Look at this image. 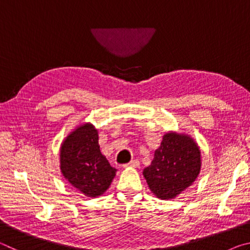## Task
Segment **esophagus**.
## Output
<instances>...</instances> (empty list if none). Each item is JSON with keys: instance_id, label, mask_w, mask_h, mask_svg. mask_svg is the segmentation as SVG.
Here are the masks:
<instances>
[{"instance_id": "esophagus-1", "label": "esophagus", "mask_w": 250, "mask_h": 250, "mask_svg": "<svg viewBox=\"0 0 250 250\" xmlns=\"http://www.w3.org/2000/svg\"><path fill=\"white\" fill-rule=\"evenodd\" d=\"M140 167V162L138 160H132L130 163H126L124 166V167Z\"/></svg>"}]
</instances>
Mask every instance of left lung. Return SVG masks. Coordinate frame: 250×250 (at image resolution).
Returning a JSON list of instances; mask_svg holds the SVG:
<instances>
[{
    "instance_id": "8db88e82",
    "label": "left lung",
    "mask_w": 250,
    "mask_h": 250,
    "mask_svg": "<svg viewBox=\"0 0 250 250\" xmlns=\"http://www.w3.org/2000/svg\"><path fill=\"white\" fill-rule=\"evenodd\" d=\"M201 166V151L194 139L170 131L163 135L143 176L156 197L171 200L194 183Z\"/></svg>"
}]
</instances>
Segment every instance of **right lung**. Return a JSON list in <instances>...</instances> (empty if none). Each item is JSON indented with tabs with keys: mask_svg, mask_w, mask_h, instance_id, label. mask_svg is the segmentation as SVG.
Wrapping results in <instances>:
<instances>
[{
	"mask_svg": "<svg viewBox=\"0 0 250 250\" xmlns=\"http://www.w3.org/2000/svg\"><path fill=\"white\" fill-rule=\"evenodd\" d=\"M98 140V131L87 122L71 131L61 146L62 175L88 197L103 195L117 172L101 154Z\"/></svg>",
	"mask_w": 250,
	"mask_h": 250,
	"instance_id": "1",
	"label": "right lung"
}]
</instances>
